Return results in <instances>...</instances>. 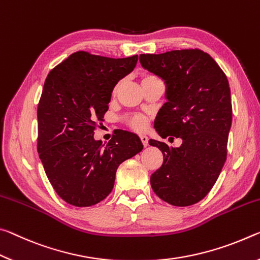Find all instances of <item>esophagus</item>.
Listing matches in <instances>:
<instances>
[{
	"mask_svg": "<svg viewBox=\"0 0 260 260\" xmlns=\"http://www.w3.org/2000/svg\"><path fill=\"white\" fill-rule=\"evenodd\" d=\"M139 138H140V140H142L143 145H144V146H147V144H148V138H147V136H145V135H140V136H139Z\"/></svg>",
	"mask_w": 260,
	"mask_h": 260,
	"instance_id": "obj_1",
	"label": "esophagus"
}]
</instances>
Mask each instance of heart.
Segmentation results:
<instances>
[{
    "instance_id": "heart-1",
    "label": "heart",
    "mask_w": 260,
    "mask_h": 260,
    "mask_svg": "<svg viewBox=\"0 0 260 260\" xmlns=\"http://www.w3.org/2000/svg\"><path fill=\"white\" fill-rule=\"evenodd\" d=\"M155 79H159L156 76L152 75V74H143L142 75V84L144 83H147V82H151V80H155ZM117 86L115 87V91H116ZM126 123L129 124V126L133 127L135 130H144L145 127L147 126V118L144 116V115H131V116H127L126 117Z\"/></svg>"
}]
</instances>
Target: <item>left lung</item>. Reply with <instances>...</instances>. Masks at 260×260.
Listing matches in <instances>:
<instances>
[{"label":"left lung","instance_id":"left-lung-1","mask_svg":"<svg viewBox=\"0 0 260 260\" xmlns=\"http://www.w3.org/2000/svg\"><path fill=\"white\" fill-rule=\"evenodd\" d=\"M139 61L166 83L167 102L156 115V133L182 139L180 147L148 140L164 154L151 186L170 205H193L213 188L227 159L233 114L227 76L201 49L140 54Z\"/></svg>","mask_w":260,"mask_h":260}]
</instances>
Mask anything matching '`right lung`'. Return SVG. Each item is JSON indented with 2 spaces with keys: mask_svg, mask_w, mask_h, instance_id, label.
<instances>
[{
  "mask_svg": "<svg viewBox=\"0 0 260 260\" xmlns=\"http://www.w3.org/2000/svg\"><path fill=\"white\" fill-rule=\"evenodd\" d=\"M137 61L138 55L110 58L76 52L47 76L38 105V153L50 184L70 205L104 201L118 166L143 150L129 131H116L106 145L93 137L115 85Z\"/></svg>",
  "mask_w": 260,
  "mask_h": 260,
  "instance_id": "obj_1",
  "label": "right lung"
}]
</instances>
